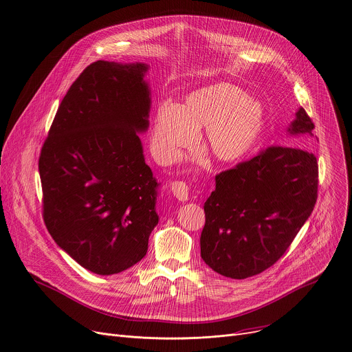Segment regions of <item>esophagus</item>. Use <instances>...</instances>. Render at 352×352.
Returning a JSON list of instances; mask_svg holds the SVG:
<instances>
[{
  "label": "esophagus",
  "mask_w": 352,
  "mask_h": 352,
  "mask_svg": "<svg viewBox=\"0 0 352 352\" xmlns=\"http://www.w3.org/2000/svg\"><path fill=\"white\" fill-rule=\"evenodd\" d=\"M171 192L178 200H188L189 199V186L184 181H174L171 184Z\"/></svg>",
  "instance_id": "34e87169"
}]
</instances>
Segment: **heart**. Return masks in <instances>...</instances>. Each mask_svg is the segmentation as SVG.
Instances as JSON below:
<instances>
[{
    "mask_svg": "<svg viewBox=\"0 0 352 352\" xmlns=\"http://www.w3.org/2000/svg\"><path fill=\"white\" fill-rule=\"evenodd\" d=\"M263 123L258 102L232 84H212L189 94L182 106L170 100L159 104L151 149L160 163H174L196 144L197 131L206 129L210 153L222 163L238 162L256 145Z\"/></svg>",
    "mask_w": 352,
    "mask_h": 352,
    "instance_id": "heart-1",
    "label": "heart"
}]
</instances>
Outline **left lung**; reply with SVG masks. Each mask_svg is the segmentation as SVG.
I'll return each instance as SVG.
<instances>
[{"instance_id":"obj_1","label":"left lung","mask_w":352,"mask_h":352,"mask_svg":"<svg viewBox=\"0 0 352 352\" xmlns=\"http://www.w3.org/2000/svg\"><path fill=\"white\" fill-rule=\"evenodd\" d=\"M314 129L300 107L287 131L314 137ZM316 197L318 162L312 152L300 146H270L219 173L204 203L203 261L232 279L261 274L286 253L311 215Z\"/></svg>"}]
</instances>
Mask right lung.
<instances>
[{"mask_svg":"<svg viewBox=\"0 0 352 352\" xmlns=\"http://www.w3.org/2000/svg\"><path fill=\"white\" fill-rule=\"evenodd\" d=\"M145 63L96 60L62 99L43 145V217L85 270L119 274L141 261L159 222V184L138 133L149 127Z\"/></svg>","mask_w":352,"mask_h":352,"instance_id":"right-lung-1","label":"right lung"}]
</instances>
